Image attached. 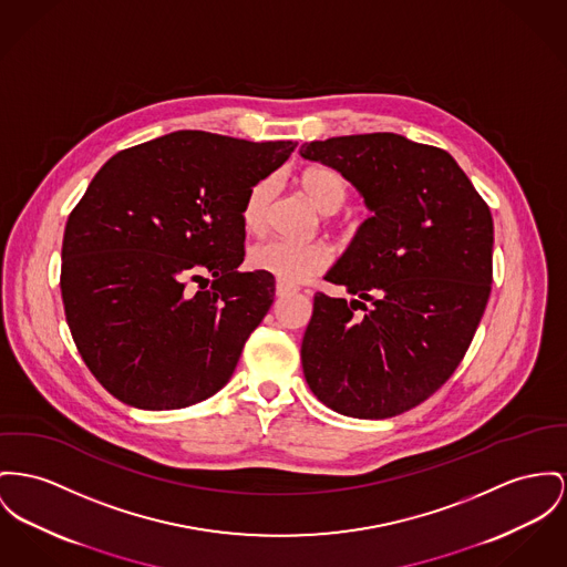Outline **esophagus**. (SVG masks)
Wrapping results in <instances>:
<instances>
[{
  "label": "esophagus",
  "mask_w": 567,
  "mask_h": 567,
  "mask_svg": "<svg viewBox=\"0 0 567 567\" xmlns=\"http://www.w3.org/2000/svg\"><path fill=\"white\" fill-rule=\"evenodd\" d=\"M275 292H277V297H286V295L295 292V288H292V286H288V284H284V281H277Z\"/></svg>",
  "instance_id": "obj_1"
}]
</instances>
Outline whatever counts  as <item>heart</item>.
<instances>
[{
    "instance_id": "heart-1",
    "label": "heart",
    "mask_w": 567,
    "mask_h": 567,
    "mask_svg": "<svg viewBox=\"0 0 567 567\" xmlns=\"http://www.w3.org/2000/svg\"><path fill=\"white\" fill-rule=\"evenodd\" d=\"M301 187L311 204L324 213H338L348 199V185L336 169L329 167H311L301 176ZM279 183L275 176H266L247 190L240 219L249 234H265L272 202L277 197ZM249 266L254 270L268 272L277 281L288 286L305 284L311 277L320 275L331 265V251L322 243H288V240H266L249 251Z\"/></svg>"
}]
</instances>
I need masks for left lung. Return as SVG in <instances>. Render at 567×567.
I'll return each mask as SVG.
<instances>
[{
    "mask_svg": "<svg viewBox=\"0 0 567 567\" xmlns=\"http://www.w3.org/2000/svg\"><path fill=\"white\" fill-rule=\"evenodd\" d=\"M301 156L338 169L374 213L324 277L357 299L313 297L302 374L341 415H402L450 380L480 327L491 208L450 152L395 133L311 142Z\"/></svg>",
    "mask_w": 567,
    "mask_h": 567,
    "instance_id": "left-lung-1",
    "label": "left lung"
}]
</instances>
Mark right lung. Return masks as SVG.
I'll use <instances>...</instances> for the list:
<instances>
[{"label": "right lung", "instance_id": "1", "mask_svg": "<svg viewBox=\"0 0 567 567\" xmlns=\"http://www.w3.org/2000/svg\"><path fill=\"white\" fill-rule=\"evenodd\" d=\"M297 142L176 131L114 154L69 215L60 290L76 350L120 402L185 409L215 395L275 299L238 272L240 210Z\"/></svg>", "mask_w": 567, "mask_h": 567}]
</instances>
